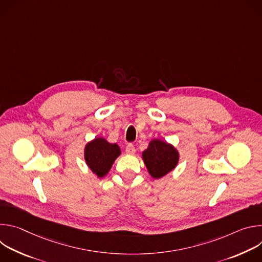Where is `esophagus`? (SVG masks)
Returning <instances> with one entry per match:
<instances>
[{
  "label": "esophagus",
  "mask_w": 262,
  "mask_h": 262,
  "mask_svg": "<svg viewBox=\"0 0 262 262\" xmlns=\"http://www.w3.org/2000/svg\"><path fill=\"white\" fill-rule=\"evenodd\" d=\"M125 152L127 155H134L136 152V148H135V146L132 143L127 144V146L125 147Z\"/></svg>",
  "instance_id": "1"
}]
</instances>
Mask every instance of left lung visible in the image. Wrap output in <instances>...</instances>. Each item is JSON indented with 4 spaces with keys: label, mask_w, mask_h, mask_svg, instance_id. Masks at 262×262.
Masks as SVG:
<instances>
[{
    "label": "left lung",
    "mask_w": 262,
    "mask_h": 262,
    "mask_svg": "<svg viewBox=\"0 0 262 262\" xmlns=\"http://www.w3.org/2000/svg\"><path fill=\"white\" fill-rule=\"evenodd\" d=\"M143 161L154 178H161L172 171L178 163L176 149L161 141L154 140L143 152Z\"/></svg>",
    "instance_id": "1"
}]
</instances>
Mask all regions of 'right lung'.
Returning a JSON list of instances; mask_svg holds the SVG:
<instances>
[{
    "label": "right lung",
    "instance_id": "right-lung-1",
    "mask_svg": "<svg viewBox=\"0 0 262 262\" xmlns=\"http://www.w3.org/2000/svg\"><path fill=\"white\" fill-rule=\"evenodd\" d=\"M120 152L117 144H111L102 138H96L85 147V161L92 172L101 178L107 174Z\"/></svg>",
    "mask_w": 262,
    "mask_h": 262
}]
</instances>
